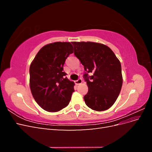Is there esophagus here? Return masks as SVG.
<instances>
[{"instance_id":"34e87169","label":"esophagus","mask_w":152,"mask_h":152,"mask_svg":"<svg viewBox=\"0 0 152 152\" xmlns=\"http://www.w3.org/2000/svg\"><path fill=\"white\" fill-rule=\"evenodd\" d=\"M82 82V80L81 79H79L77 80H76V81L75 82V83L76 85H79V84H81Z\"/></svg>"}]
</instances>
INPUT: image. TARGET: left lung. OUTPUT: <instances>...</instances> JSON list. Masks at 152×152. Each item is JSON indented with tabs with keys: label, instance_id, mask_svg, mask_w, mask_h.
I'll return each mask as SVG.
<instances>
[{
	"label": "left lung",
	"instance_id": "obj_1",
	"mask_svg": "<svg viewBox=\"0 0 152 152\" xmlns=\"http://www.w3.org/2000/svg\"><path fill=\"white\" fill-rule=\"evenodd\" d=\"M72 44L74 54L86 71L84 75L88 86V93L84 96L86 105L98 112L108 110L115 102L122 88L120 61L104 44L92 42H72Z\"/></svg>",
	"mask_w": 152,
	"mask_h": 152
}]
</instances>
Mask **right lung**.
<instances>
[{"instance_id": "right-lung-1", "label": "right lung", "mask_w": 152, "mask_h": 152, "mask_svg": "<svg viewBox=\"0 0 152 152\" xmlns=\"http://www.w3.org/2000/svg\"><path fill=\"white\" fill-rule=\"evenodd\" d=\"M73 53L70 42L44 45L30 66V87L35 102L45 111L56 112L67 107L74 92V82L65 77L63 65Z\"/></svg>"}]
</instances>
